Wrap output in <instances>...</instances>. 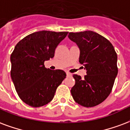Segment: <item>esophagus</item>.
I'll use <instances>...</instances> for the list:
<instances>
[{
	"label": "esophagus",
	"mask_w": 130,
	"mask_h": 130,
	"mask_svg": "<svg viewBox=\"0 0 130 130\" xmlns=\"http://www.w3.org/2000/svg\"><path fill=\"white\" fill-rule=\"evenodd\" d=\"M66 74H67V76H68V77H69V76H72V74L70 72H67L66 73Z\"/></svg>",
	"instance_id": "1"
}]
</instances>
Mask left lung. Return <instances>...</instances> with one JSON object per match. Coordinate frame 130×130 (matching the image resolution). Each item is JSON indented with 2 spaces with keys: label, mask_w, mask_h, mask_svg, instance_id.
I'll return each mask as SVG.
<instances>
[{
  "label": "left lung",
  "mask_w": 130,
  "mask_h": 130,
  "mask_svg": "<svg viewBox=\"0 0 130 130\" xmlns=\"http://www.w3.org/2000/svg\"><path fill=\"white\" fill-rule=\"evenodd\" d=\"M68 37L80 49L79 62L87 75L74 74L76 83L71 89L73 99L85 107L99 105L106 99L118 74L117 54L107 38L92 31L70 32Z\"/></svg>",
  "instance_id": "left-lung-1"
}]
</instances>
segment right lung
<instances>
[{
	"label": "right lung",
	"mask_w": 130,
	"mask_h": 130,
	"mask_svg": "<svg viewBox=\"0 0 130 130\" xmlns=\"http://www.w3.org/2000/svg\"><path fill=\"white\" fill-rule=\"evenodd\" d=\"M68 31H40L19 41L11 54V77L19 96L33 107L47 104L66 77L61 70H51L44 62L54 56L55 49Z\"/></svg>",
	"instance_id": "obj_1"
}]
</instances>
